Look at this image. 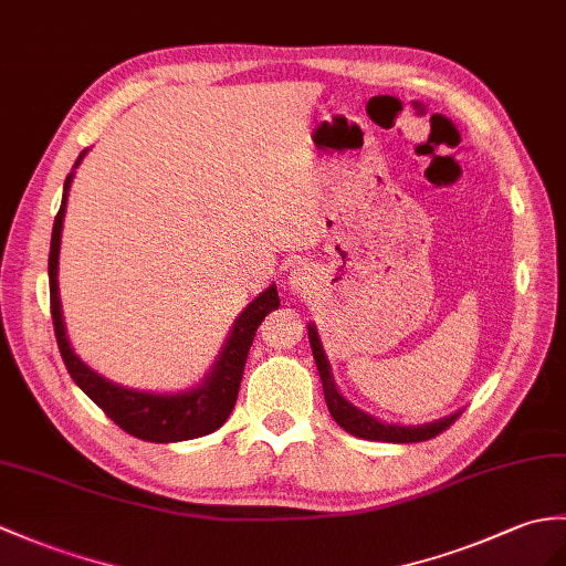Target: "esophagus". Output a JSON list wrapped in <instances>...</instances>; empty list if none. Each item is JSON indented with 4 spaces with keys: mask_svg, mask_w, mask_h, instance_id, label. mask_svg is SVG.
I'll use <instances>...</instances> for the list:
<instances>
[{
    "mask_svg": "<svg viewBox=\"0 0 566 566\" xmlns=\"http://www.w3.org/2000/svg\"><path fill=\"white\" fill-rule=\"evenodd\" d=\"M304 284H306V272H304V270H294V274H292V286L298 289V286H304Z\"/></svg>",
    "mask_w": 566,
    "mask_h": 566,
    "instance_id": "34e87169",
    "label": "esophagus"
}]
</instances>
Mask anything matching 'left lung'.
<instances>
[{
    "label": "left lung",
    "instance_id": "8db88e82",
    "mask_svg": "<svg viewBox=\"0 0 566 566\" xmlns=\"http://www.w3.org/2000/svg\"><path fill=\"white\" fill-rule=\"evenodd\" d=\"M308 343H311V349H313L315 366H318V374H321V380H323V392H325L327 410H331L335 422L343 427L345 431H349L352 437L369 439V441H388V443L429 441L433 437H439L441 431L449 429L455 422V417L461 415V412H455L451 417L437 419V422H429V424H422V427H400V424L378 422L376 417L366 415V412L359 410V407H354L352 402H347L343 398V392L337 390L333 371H331V361H327V357H325L318 331H315L313 325H308Z\"/></svg>",
    "mask_w": 566,
    "mask_h": 566
}]
</instances>
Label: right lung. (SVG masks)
I'll list each match as a JSON object with an SVG mask.
<instances>
[{"mask_svg": "<svg viewBox=\"0 0 566 566\" xmlns=\"http://www.w3.org/2000/svg\"><path fill=\"white\" fill-rule=\"evenodd\" d=\"M84 154L86 151L78 154L74 168L82 164ZM70 186H72V174L67 176V180H64L62 205L55 217V223H52L48 274H50L52 325H55V337H57L62 361L67 366L74 384L82 388L117 427L125 429L127 433H133V437L142 441L174 443V441L207 437V433L217 431L223 422H227L235 405V398H239L243 366L248 359V352H251L258 325L270 311L280 308L277 286L272 284L270 289H265V292H262L258 298H253V304H248L245 311L235 318L233 331L219 354L212 374H209L197 388H190L186 392H144V390L117 386L113 380L96 374L94 369H88V366L76 357L67 339V331H64L60 286H57V270H60L57 265H60L62 221H64V209H67Z\"/></svg>", "mask_w": 566, "mask_h": 566, "instance_id": "1", "label": "right lung"}]
</instances>
